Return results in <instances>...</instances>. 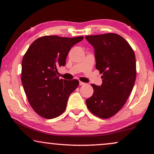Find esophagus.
Instances as JSON below:
<instances>
[{
	"mask_svg": "<svg viewBox=\"0 0 154 154\" xmlns=\"http://www.w3.org/2000/svg\"><path fill=\"white\" fill-rule=\"evenodd\" d=\"M85 84H86V83H83L82 82H79V85H84Z\"/></svg>",
	"mask_w": 154,
	"mask_h": 154,
	"instance_id": "1",
	"label": "esophagus"
}]
</instances>
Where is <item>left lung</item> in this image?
I'll return each instance as SVG.
<instances>
[{
	"label": "left lung",
	"mask_w": 154,
	"mask_h": 154,
	"mask_svg": "<svg viewBox=\"0 0 154 154\" xmlns=\"http://www.w3.org/2000/svg\"><path fill=\"white\" fill-rule=\"evenodd\" d=\"M85 38L94 48L96 68L103 73L102 85L92 84L94 94L85 102L98 118H111L123 107L134 87L137 75L134 51L122 36L115 33Z\"/></svg>",
	"instance_id": "8db88e82"
}]
</instances>
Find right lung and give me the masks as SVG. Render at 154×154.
I'll list each match as a JSON object with an SVG mask.
<instances>
[{"mask_svg":"<svg viewBox=\"0 0 154 154\" xmlns=\"http://www.w3.org/2000/svg\"><path fill=\"white\" fill-rule=\"evenodd\" d=\"M83 38L44 36L34 41L23 57L21 79L24 92L32 108L44 118L60 116L79 85L77 79H60L57 74L58 68L66 64L70 49Z\"/></svg>","mask_w":154,"mask_h":154,"instance_id":"1","label":"right lung"}]
</instances>
